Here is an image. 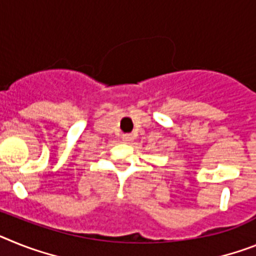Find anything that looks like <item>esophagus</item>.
<instances>
[{
    "label": "esophagus",
    "mask_w": 256,
    "mask_h": 256,
    "mask_svg": "<svg viewBox=\"0 0 256 256\" xmlns=\"http://www.w3.org/2000/svg\"><path fill=\"white\" fill-rule=\"evenodd\" d=\"M122 139H124V142H126V143H128V142L132 140V136L130 134H124V136H122Z\"/></svg>",
    "instance_id": "1"
}]
</instances>
